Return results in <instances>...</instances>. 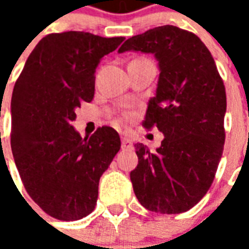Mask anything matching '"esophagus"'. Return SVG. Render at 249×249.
Here are the masks:
<instances>
[{
  "label": "esophagus",
  "mask_w": 249,
  "mask_h": 249,
  "mask_svg": "<svg viewBox=\"0 0 249 249\" xmlns=\"http://www.w3.org/2000/svg\"><path fill=\"white\" fill-rule=\"evenodd\" d=\"M121 148L125 151H130V149H133V144L128 137H123L121 139Z\"/></svg>",
  "instance_id": "1"
}]
</instances>
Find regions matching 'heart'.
I'll return each instance as SVG.
<instances>
[{
  "instance_id": "obj_1",
  "label": "heart",
  "mask_w": 249,
  "mask_h": 249,
  "mask_svg": "<svg viewBox=\"0 0 249 249\" xmlns=\"http://www.w3.org/2000/svg\"><path fill=\"white\" fill-rule=\"evenodd\" d=\"M130 117H132V114H130V112H123V119H124V120H129Z\"/></svg>"
}]
</instances>
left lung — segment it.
Listing matches in <instances>:
<instances>
[{
    "mask_svg": "<svg viewBox=\"0 0 249 249\" xmlns=\"http://www.w3.org/2000/svg\"><path fill=\"white\" fill-rule=\"evenodd\" d=\"M153 53L160 66L156 96L142 126L164 133L151 152L135 144L139 157L130 180L137 200L156 213H181L208 192L225 141L227 96L208 48L192 32L164 25L130 37L119 49Z\"/></svg>",
    "mask_w": 249,
    "mask_h": 249,
    "instance_id": "8db88e82",
    "label": "left lung"
}]
</instances>
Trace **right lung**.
I'll use <instances>...</instances> for the list:
<instances>
[{
	"label": "right lung",
	"instance_id": "right-lung-1",
	"mask_svg": "<svg viewBox=\"0 0 249 249\" xmlns=\"http://www.w3.org/2000/svg\"><path fill=\"white\" fill-rule=\"evenodd\" d=\"M124 37L84 32L45 36L36 45L12 96L10 145L26 192L44 212L64 221L92 212L98 181L120 151L119 133L100 126L82 139L74 110L94 96V71Z\"/></svg>",
	"mask_w": 249,
	"mask_h": 249
}]
</instances>
